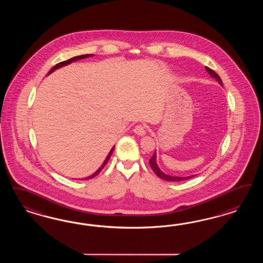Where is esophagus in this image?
Listing matches in <instances>:
<instances>
[{"instance_id":"obj_1","label":"esophagus","mask_w":263,"mask_h":263,"mask_svg":"<svg viewBox=\"0 0 263 263\" xmlns=\"http://www.w3.org/2000/svg\"><path fill=\"white\" fill-rule=\"evenodd\" d=\"M134 132L135 134L139 136H144L146 134V128L143 126V125H137L134 128Z\"/></svg>"}]
</instances>
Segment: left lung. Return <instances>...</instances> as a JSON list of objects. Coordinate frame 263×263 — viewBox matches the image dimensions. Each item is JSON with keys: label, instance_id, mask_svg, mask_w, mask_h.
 Wrapping results in <instances>:
<instances>
[{"label": "left lung", "instance_id": "obj_1", "mask_svg": "<svg viewBox=\"0 0 263 263\" xmlns=\"http://www.w3.org/2000/svg\"><path fill=\"white\" fill-rule=\"evenodd\" d=\"M205 70L208 72V74H209L212 78H214V79L223 87L222 80H221L220 76H219L215 71H213L212 69H210V68L207 67V66H205ZM156 159H157V155H156V151H155L153 156L149 159V165H151V167H152V170H153V172L155 173V175H157V176H159L160 178H162V179H164V180L173 181V182H175V181H183V180H187V179H190L192 177L196 176V175H190V176H174V175H167V174H165L164 172H162V171L160 170Z\"/></svg>", "mask_w": 263, "mask_h": 263}]
</instances>
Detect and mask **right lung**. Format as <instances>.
I'll use <instances>...</instances> for the list:
<instances>
[{
	"mask_svg": "<svg viewBox=\"0 0 263 263\" xmlns=\"http://www.w3.org/2000/svg\"><path fill=\"white\" fill-rule=\"evenodd\" d=\"M88 57H93V55H89V54H88V55H82V56L74 57V58H71V59H69V60H67V61H64V62H62V63H60V64H56L54 67H52V68H51V70H50V71L48 72L47 76L48 75H50L52 72L55 71V70L59 69V68H61V67H64L65 65H68V64H72V63H74V62H76V61L82 60V59H87ZM114 149H115V145L111 147V149L110 151V152L108 153L107 157H106L105 160H104L102 165H101L100 167H98V170L96 171V173H93L92 175H89V176H87V177H85V178H81V180H82V179H83V180H85V179H90V178H93L95 176L98 175V174L102 171V168L105 167V165L108 163L109 159L111 158V153L114 152Z\"/></svg>",
	"mask_w": 263,
	"mask_h": 263,
	"instance_id": "right-lung-1",
	"label": "right lung"
}]
</instances>
